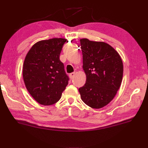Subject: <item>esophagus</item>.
I'll return each instance as SVG.
<instances>
[{"mask_svg":"<svg viewBox=\"0 0 148 148\" xmlns=\"http://www.w3.org/2000/svg\"><path fill=\"white\" fill-rule=\"evenodd\" d=\"M75 75H76V72H72V73L69 74V76H70L71 79H73L74 77L75 76Z\"/></svg>","mask_w":148,"mask_h":148,"instance_id":"34e87169","label":"esophagus"}]
</instances>
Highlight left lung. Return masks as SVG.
<instances>
[{"label": "left lung", "mask_w": 148, "mask_h": 148, "mask_svg": "<svg viewBox=\"0 0 148 148\" xmlns=\"http://www.w3.org/2000/svg\"><path fill=\"white\" fill-rule=\"evenodd\" d=\"M86 83L79 88L81 99L100 109L114 99L120 87L123 65L118 53L108 44L80 39Z\"/></svg>", "instance_id": "obj_1"}]
</instances>
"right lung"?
<instances>
[{
	"label": "right lung",
	"mask_w": 148,
	"mask_h": 148,
	"mask_svg": "<svg viewBox=\"0 0 148 148\" xmlns=\"http://www.w3.org/2000/svg\"><path fill=\"white\" fill-rule=\"evenodd\" d=\"M67 39L53 38L33 45L25 58L23 77L28 92L44 106L54 104L60 99L69 78L60 54Z\"/></svg>",
	"instance_id": "right-lung-1"
}]
</instances>
